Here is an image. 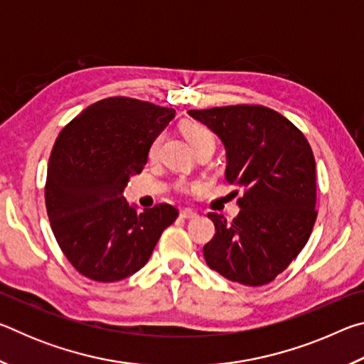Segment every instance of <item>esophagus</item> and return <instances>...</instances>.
Here are the masks:
<instances>
[{
  "label": "esophagus",
  "mask_w": 364,
  "mask_h": 364,
  "mask_svg": "<svg viewBox=\"0 0 364 364\" xmlns=\"http://www.w3.org/2000/svg\"><path fill=\"white\" fill-rule=\"evenodd\" d=\"M180 217L184 220H194L197 218V213L194 210H191V208H183L180 212Z\"/></svg>",
  "instance_id": "34e87169"
}]
</instances>
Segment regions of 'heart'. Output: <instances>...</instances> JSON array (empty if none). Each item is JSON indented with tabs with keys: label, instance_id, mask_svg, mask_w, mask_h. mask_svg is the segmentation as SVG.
Instances as JSON below:
<instances>
[{
	"label": "heart",
	"instance_id": "heart-1",
	"mask_svg": "<svg viewBox=\"0 0 364 364\" xmlns=\"http://www.w3.org/2000/svg\"><path fill=\"white\" fill-rule=\"evenodd\" d=\"M183 132H184V136L188 138V141H189L191 146H193V147H197L199 144H204V143H213L215 144L213 133L208 130L207 127L199 125V123H188V125H184ZM160 143H162V134H157V136L154 138L151 141V144H149V151H147V154H149V157H156L157 156ZM178 188H180L181 191H186L188 189L186 183H180V186H178Z\"/></svg>",
	"mask_w": 364,
	"mask_h": 364
}]
</instances>
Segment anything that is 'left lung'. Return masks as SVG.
Instances as JSON below:
<instances>
[{
    "label": "left lung",
    "instance_id": "left-lung-1",
    "mask_svg": "<svg viewBox=\"0 0 364 364\" xmlns=\"http://www.w3.org/2000/svg\"><path fill=\"white\" fill-rule=\"evenodd\" d=\"M218 134L226 181L244 188L232 221L208 213L215 236L204 245L208 267L244 286H263L305 247L315 226L316 164L297 127L264 106L188 110Z\"/></svg>",
    "mask_w": 364,
    "mask_h": 364
}]
</instances>
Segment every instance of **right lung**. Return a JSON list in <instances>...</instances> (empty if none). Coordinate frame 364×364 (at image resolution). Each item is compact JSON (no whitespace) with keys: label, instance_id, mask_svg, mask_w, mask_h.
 Returning <instances> with one entry per match:
<instances>
[{"label":"right lung","instance_id":"obj_1","mask_svg":"<svg viewBox=\"0 0 364 364\" xmlns=\"http://www.w3.org/2000/svg\"><path fill=\"white\" fill-rule=\"evenodd\" d=\"M173 117L175 109L117 96L91 104L59 133L48 162L46 212L60 250L86 278L115 282L136 273L178 218L170 204L138 213L122 196Z\"/></svg>","mask_w":364,"mask_h":364}]
</instances>
